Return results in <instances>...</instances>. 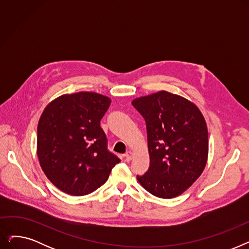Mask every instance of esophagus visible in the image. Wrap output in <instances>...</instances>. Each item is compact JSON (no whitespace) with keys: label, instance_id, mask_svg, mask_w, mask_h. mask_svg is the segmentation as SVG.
I'll list each match as a JSON object with an SVG mask.
<instances>
[{"label":"esophagus","instance_id":"obj_1","mask_svg":"<svg viewBox=\"0 0 249 249\" xmlns=\"http://www.w3.org/2000/svg\"><path fill=\"white\" fill-rule=\"evenodd\" d=\"M125 159H126L127 161L131 160H132V152H131V151H127V152L125 153Z\"/></svg>","mask_w":249,"mask_h":249}]
</instances>
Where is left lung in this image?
<instances>
[{"instance_id":"1","label":"left lung","mask_w":249,"mask_h":249,"mask_svg":"<svg viewBox=\"0 0 249 249\" xmlns=\"http://www.w3.org/2000/svg\"><path fill=\"white\" fill-rule=\"evenodd\" d=\"M144 118L150 164L137 176L155 197L172 199L203 173L208 158V130L200 110L178 95L161 90L132 101Z\"/></svg>"}]
</instances>
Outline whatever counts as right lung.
Instances as JSON below:
<instances>
[{
	"label": "right lung",
	"instance_id": "1",
	"mask_svg": "<svg viewBox=\"0 0 249 249\" xmlns=\"http://www.w3.org/2000/svg\"><path fill=\"white\" fill-rule=\"evenodd\" d=\"M111 100L91 91L63 95L44 109L37 127L42 171L60 191L85 196L107 181L119 158L100 126Z\"/></svg>",
	"mask_w": 249,
	"mask_h": 249
}]
</instances>
